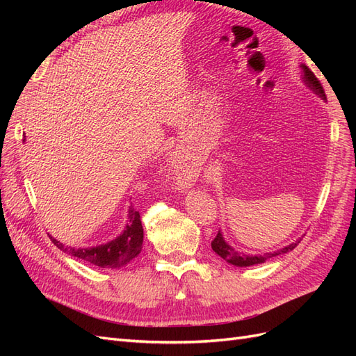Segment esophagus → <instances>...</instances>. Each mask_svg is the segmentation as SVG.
I'll return each instance as SVG.
<instances>
[{"label":"esophagus","mask_w":356,"mask_h":356,"mask_svg":"<svg viewBox=\"0 0 356 356\" xmlns=\"http://www.w3.org/2000/svg\"><path fill=\"white\" fill-rule=\"evenodd\" d=\"M175 161H177V172H178V179H179V181H187V178H188V172H187V168L181 166V161H179V160H175ZM178 163H180L179 165H177Z\"/></svg>","instance_id":"obj_1"}]
</instances>
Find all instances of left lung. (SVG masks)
Segmentation results:
<instances>
[{
    "label": "left lung",
    "mask_w": 356,
    "mask_h": 356,
    "mask_svg": "<svg viewBox=\"0 0 356 356\" xmlns=\"http://www.w3.org/2000/svg\"><path fill=\"white\" fill-rule=\"evenodd\" d=\"M300 68H301V80L306 84V88H309L312 92L315 95H318L322 101L327 102V96L324 89H322V86L319 83V80L315 77V74L309 70V67H306L305 63H300ZM301 239L294 241L293 243H289L281 250H277L275 252H266L263 255H251V254H245V252H239L236 251L232 245H229V242L224 239L222 232L220 230L217 238H215L211 243L213 252L220 255L221 258H224L225 261L236 266V267H250V266H255V264H261L266 263L268 258L276 257V255H281V254H286L289 251H293L294 248L300 243Z\"/></svg>",
    "instance_id": "obj_1"
}]
</instances>
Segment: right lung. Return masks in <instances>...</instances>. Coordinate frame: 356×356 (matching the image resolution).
Segmentation results:
<instances>
[{"label":"right lung","instance_id":"obj_1","mask_svg":"<svg viewBox=\"0 0 356 356\" xmlns=\"http://www.w3.org/2000/svg\"><path fill=\"white\" fill-rule=\"evenodd\" d=\"M50 239L62 252H67L71 257L80 258L83 261H88L102 268H118L131 263L143 251L144 229L139 212L135 211L131 204L127 209V222L123 232L110 242L89 248H72L62 245L59 241L51 238V236Z\"/></svg>","mask_w":356,"mask_h":356}]
</instances>
